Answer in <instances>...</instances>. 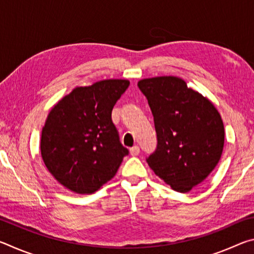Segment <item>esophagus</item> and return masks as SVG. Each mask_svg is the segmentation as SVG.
Instances as JSON below:
<instances>
[{
    "instance_id": "esophagus-1",
    "label": "esophagus",
    "mask_w": 254,
    "mask_h": 254,
    "mask_svg": "<svg viewBox=\"0 0 254 254\" xmlns=\"http://www.w3.org/2000/svg\"><path fill=\"white\" fill-rule=\"evenodd\" d=\"M130 153H131V156H133V157L137 156V154L140 153V148L137 147V145H134V147H132L130 149Z\"/></svg>"
}]
</instances>
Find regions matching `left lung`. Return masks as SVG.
Wrapping results in <instances>:
<instances>
[{
    "mask_svg": "<svg viewBox=\"0 0 254 254\" xmlns=\"http://www.w3.org/2000/svg\"><path fill=\"white\" fill-rule=\"evenodd\" d=\"M157 132L150 168L176 191L187 192L203 182L220 161L224 126L212 102L174 76L142 79Z\"/></svg>",
    "mask_w": 254,
    "mask_h": 254,
    "instance_id": "left-lung-1",
    "label": "left lung"
}]
</instances>
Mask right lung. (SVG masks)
Here are the masks:
<instances>
[{
  "label": "right lung",
  "instance_id": "obj_1",
  "mask_svg": "<svg viewBox=\"0 0 254 254\" xmlns=\"http://www.w3.org/2000/svg\"><path fill=\"white\" fill-rule=\"evenodd\" d=\"M128 85L126 79H107L77 87L50 111L41 156L64 187L93 194L117 174L128 150L120 141L112 110Z\"/></svg>",
  "mask_w": 254,
  "mask_h": 254
}]
</instances>
